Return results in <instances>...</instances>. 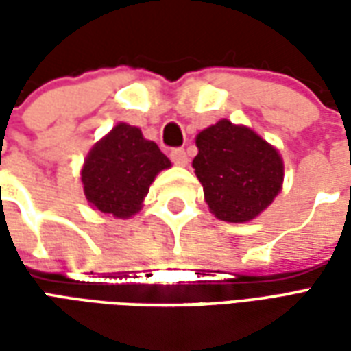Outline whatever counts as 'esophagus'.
<instances>
[{
	"label": "esophagus",
	"mask_w": 351,
	"mask_h": 351,
	"mask_svg": "<svg viewBox=\"0 0 351 351\" xmlns=\"http://www.w3.org/2000/svg\"><path fill=\"white\" fill-rule=\"evenodd\" d=\"M171 160H173V163L178 165V167H186V165H188V154H186L184 148H176V150L171 152Z\"/></svg>",
	"instance_id": "obj_1"
}]
</instances>
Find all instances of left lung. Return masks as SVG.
<instances>
[{"label":"left lung","mask_w":351,"mask_h":351,"mask_svg":"<svg viewBox=\"0 0 351 351\" xmlns=\"http://www.w3.org/2000/svg\"><path fill=\"white\" fill-rule=\"evenodd\" d=\"M191 161L208 210L221 221H252L284 184V160L256 131L228 118L199 131Z\"/></svg>","instance_id":"8db88e82"}]
</instances>
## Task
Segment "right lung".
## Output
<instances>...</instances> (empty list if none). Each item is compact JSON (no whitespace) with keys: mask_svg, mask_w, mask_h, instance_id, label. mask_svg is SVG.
I'll list each match as a JSON object with an SVG mask.
<instances>
[{"mask_svg":"<svg viewBox=\"0 0 351 351\" xmlns=\"http://www.w3.org/2000/svg\"><path fill=\"white\" fill-rule=\"evenodd\" d=\"M171 161L137 125L120 122L99 138L80 169V182L93 210L128 220L143 208L150 184Z\"/></svg>","mask_w":351,"mask_h":351,"instance_id":"obj_1","label":"right lung"}]
</instances>
